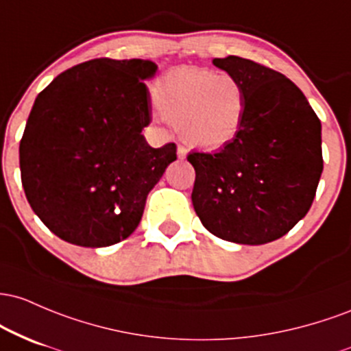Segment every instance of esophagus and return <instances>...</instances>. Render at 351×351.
Masks as SVG:
<instances>
[{"instance_id": "34e87169", "label": "esophagus", "mask_w": 351, "mask_h": 351, "mask_svg": "<svg viewBox=\"0 0 351 351\" xmlns=\"http://www.w3.org/2000/svg\"><path fill=\"white\" fill-rule=\"evenodd\" d=\"M177 157H179V159H186L187 157V149L184 147V145H179V147H177Z\"/></svg>"}]
</instances>
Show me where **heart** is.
<instances>
[{
  "label": "heart",
  "mask_w": 351,
  "mask_h": 351,
  "mask_svg": "<svg viewBox=\"0 0 351 351\" xmlns=\"http://www.w3.org/2000/svg\"><path fill=\"white\" fill-rule=\"evenodd\" d=\"M154 102L160 117L179 125L189 145L215 151L239 136L247 94L234 74L182 66L157 80Z\"/></svg>",
  "instance_id": "obj_1"
}]
</instances>
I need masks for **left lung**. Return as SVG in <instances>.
<instances>
[{"label":"left lung","mask_w":351,"mask_h":351,"mask_svg":"<svg viewBox=\"0 0 351 351\" xmlns=\"http://www.w3.org/2000/svg\"><path fill=\"white\" fill-rule=\"evenodd\" d=\"M247 94L239 136L219 152H191L192 204L215 237L262 245L283 237L312 207L324 171L322 124L289 77L239 56L215 58Z\"/></svg>","instance_id":"obj_1"}]
</instances>
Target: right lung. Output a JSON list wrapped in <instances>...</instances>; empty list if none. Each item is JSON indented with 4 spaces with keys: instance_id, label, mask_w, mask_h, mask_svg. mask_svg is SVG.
<instances>
[{
    "instance_id": "1",
    "label": "right lung",
    "mask_w": 351,
    "mask_h": 351,
    "mask_svg": "<svg viewBox=\"0 0 351 351\" xmlns=\"http://www.w3.org/2000/svg\"><path fill=\"white\" fill-rule=\"evenodd\" d=\"M144 59H93L38 94L19 143L27 202L41 222L74 245L108 247L139 226L145 199L177 159L169 143H145L151 102Z\"/></svg>"
}]
</instances>
